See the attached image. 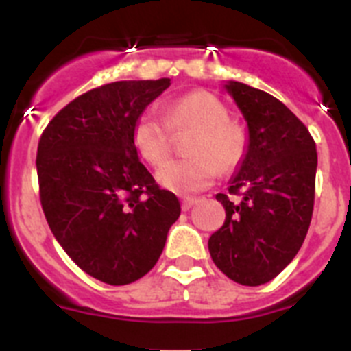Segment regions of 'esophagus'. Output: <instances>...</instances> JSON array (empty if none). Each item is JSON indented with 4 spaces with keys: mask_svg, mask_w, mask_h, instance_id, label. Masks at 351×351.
Masks as SVG:
<instances>
[{
    "mask_svg": "<svg viewBox=\"0 0 351 351\" xmlns=\"http://www.w3.org/2000/svg\"><path fill=\"white\" fill-rule=\"evenodd\" d=\"M195 204H197V200H195V198H182V202H181L182 210H190Z\"/></svg>",
    "mask_w": 351,
    "mask_h": 351,
    "instance_id": "esophagus-1",
    "label": "esophagus"
}]
</instances>
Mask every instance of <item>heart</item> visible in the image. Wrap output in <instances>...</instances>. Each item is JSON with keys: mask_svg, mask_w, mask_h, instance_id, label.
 <instances>
[{"mask_svg": "<svg viewBox=\"0 0 351 351\" xmlns=\"http://www.w3.org/2000/svg\"><path fill=\"white\" fill-rule=\"evenodd\" d=\"M167 119L153 108H147L133 125V145L149 165H160L170 153L172 129L197 126L188 142L191 156L167 161L156 172V181L163 188L181 195L204 190L219 170H232L243 160L246 135L237 123L228 119V110L209 91H191L167 105Z\"/></svg>", "mask_w": 351, "mask_h": 351, "instance_id": "1", "label": "heart"}]
</instances>
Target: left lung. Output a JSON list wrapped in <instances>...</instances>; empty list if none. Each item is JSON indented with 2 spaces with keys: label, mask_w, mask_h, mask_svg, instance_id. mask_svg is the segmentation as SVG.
Instances as JSON below:
<instances>
[{
  "label": "left lung",
  "mask_w": 351,
  "mask_h": 351,
  "mask_svg": "<svg viewBox=\"0 0 351 351\" xmlns=\"http://www.w3.org/2000/svg\"><path fill=\"white\" fill-rule=\"evenodd\" d=\"M225 89L247 123V147L228 188L241 200L216 195L226 218L209 237V253L232 281L258 287L287 267L308 234L316 145L302 121L272 95L235 80Z\"/></svg>",
  "instance_id": "obj_1"
}]
</instances>
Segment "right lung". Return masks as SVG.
Masks as SVG:
<instances>
[{"instance_id":"obj_1","label":"right lung","mask_w":351,"mask_h":351,"mask_svg":"<svg viewBox=\"0 0 351 351\" xmlns=\"http://www.w3.org/2000/svg\"><path fill=\"white\" fill-rule=\"evenodd\" d=\"M170 79L119 80L84 93L43 130L40 202L56 241L89 276L128 285L154 267L181 204L138 160L133 125Z\"/></svg>"}]
</instances>
